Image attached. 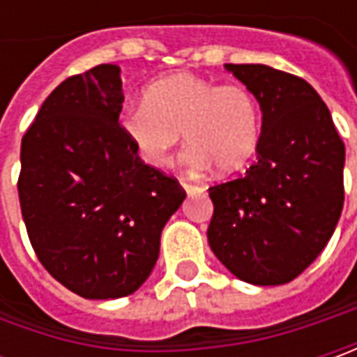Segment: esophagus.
Wrapping results in <instances>:
<instances>
[{"label":"esophagus","instance_id":"34e87169","mask_svg":"<svg viewBox=\"0 0 357 357\" xmlns=\"http://www.w3.org/2000/svg\"><path fill=\"white\" fill-rule=\"evenodd\" d=\"M181 186L185 188V192H188V195H197V192H202L204 188L199 185H192V183H186V181H181Z\"/></svg>","mask_w":357,"mask_h":357}]
</instances>
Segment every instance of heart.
Here are the masks:
<instances>
[{"label":"heart","mask_w":357,"mask_h":357,"mask_svg":"<svg viewBox=\"0 0 357 357\" xmlns=\"http://www.w3.org/2000/svg\"><path fill=\"white\" fill-rule=\"evenodd\" d=\"M144 103L127 107L119 125L137 155L153 169H167L172 151L185 137L186 162L192 169L230 174L244 169L262 137L258 99L240 83L176 73L151 83Z\"/></svg>","instance_id":"b5f03b06"}]
</instances>
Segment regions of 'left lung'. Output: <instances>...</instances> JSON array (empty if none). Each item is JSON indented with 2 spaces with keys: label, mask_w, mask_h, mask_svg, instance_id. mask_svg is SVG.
Masks as SVG:
<instances>
[{
  "label": "left lung",
  "mask_w": 357,
  "mask_h": 357,
  "mask_svg": "<svg viewBox=\"0 0 357 357\" xmlns=\"http://www.w3.org/2000/svg\"><path fill=\"white\" fill-rule=\"evenodd\" d=\"M262 111L256 162L211 186L208 244L240 280L280 286L318 258L344 206L346 146L314 87L268 65H225Z\"/></svg>",
  "instance_id": "8db88e82"
}]
</instances>
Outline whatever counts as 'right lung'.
<instances>
[{
  "label": "right lung",
  "instance_id": "add662e5",
  "mask_svg": "<svg viewBox=\"0 0 357 357\" xmlns=\"http://www.w3.org/2000/svg\"><path fill=\"white\" fill-rule=\"evenodd\" d=\"M117 65L65 79L21 141L17 190L39 262L71 292L115 300L151 276L160 232L185 200L144 165L119 125Z\"/></svg>",
  "mask_w": 357,
  "mask_h": 357
}]
</instances>
